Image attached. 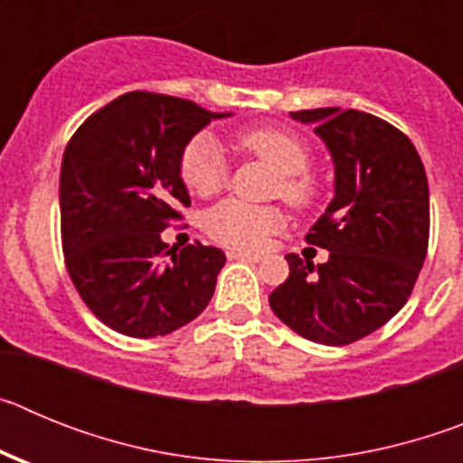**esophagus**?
I'll return each instance as SVG.
<instances>
[{"instance_id": "1", "label": "esophagus", "mask_w": 463, "mask_h": 463, "mask_svg": "<svg viewBox=\"0 0 463 463\" xmlns=\"http://www.w3.org/2000/svg\"><path fill=\"white\" fill-rule=\"evenodd\" d=\"M227 257H229V260H243V261H261V260H264L260 252H245V250H229Z\"/></svg>"}]
</instances>
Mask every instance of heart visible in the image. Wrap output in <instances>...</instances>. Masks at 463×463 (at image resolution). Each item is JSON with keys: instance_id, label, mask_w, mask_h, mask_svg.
<instances>
[{"instance_id": "b5f03b06", "label": "heart", "mask_w": 463, "mask_h": 463, "mask_svg": "<svg viewBox=\"0 0 463 463\" xmlns=\"http://www.w3.org/2000/svg\"><path fill=\"white\" fill-rule=\"evenodd\" d=\"M245 153L255 155L278 174L276 192L297 208H306L317 199V183L306 174L310 165V150L297 134L278 127H257L239 137ZM181 178L190 192L211 196L227 183V159L211 134H196L185 143L181 153ZM285 215L276 206H250L227 199L206 213V232L215 241L232 248H260L267 236L280 232Z\"/></svg>"}]
</instances>
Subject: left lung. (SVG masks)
<instances>
[{"instance_id":"8db88e82","label":"left lung","mask_w":463,"mask_h":463,"mask_svg":"<svg viewBox=\"0 0 463 463\" xmlns=\"http://www.w3.org/2000/svg\"><path fill=\"white\" fill-rule=\"evenodd\" d=\"M313 125L334 162V199L306 241L329 260L288 255L289 276L269 297L298 336L347 345L390 322L411 297L429 243V183L415 146L364 110L289 113Z\"/></svg>"}]
</instances>
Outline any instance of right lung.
Wrapping results in <instances>:
<instances>
[{
    "mask_svg": "<svg viewBox=\"0 0 463 463\" xmlns=\"http://www.w3.org/2000/svg\"><path fill=\"white\" fill-rule=\"evenodd\" d=\"M229 116L166 94L127 92L69 141L60 171L67 271L85 306L118 334L166 336L211 301L224 252L199 241L166 250L162 232L181 215L175 208L190 206L178 169L185 143Z\"/></svg>",
    "mask_w": 463,
    "mask_h": 463,
    "instance_id": "obj_1",
    "label": "right lung"
}]
</instances>
